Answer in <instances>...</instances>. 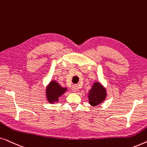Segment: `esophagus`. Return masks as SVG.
Masks as SVG:
<instances>
[{"label": "esophagus", "mask_w": 147, "mask_h": 147, "mask_svg": "<svg viewBox=\"0 0 147 147\" xmlns=\"http://www.w3.org/2000/svg\"><path fill=\"white\" fill-rule=\"evenodd\" d=\"M78 85H73L72 86V87H71V89H72V91H74V92H78Z\"/></svg>", "instance_id": "obj_1"}]
</instances>
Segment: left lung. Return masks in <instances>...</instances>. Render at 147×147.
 I'll list each match as a JSON object with an SVG mask.
<instances>
[{
    "mask_svg": "<svg viewBox=\"0 0 147 147\" xmlns=\"http://www.w3.org/2000/svg\"><path fill=\"white\" fill-rule=\"evenodd\" d=\"M89 104L92 106L101 104L106 98V90L99 82H95L89 91L88 94Z\"/></svg>",
    "mask_w": 147,
    "mask_h": 147,
    "instance_id": "left-lung-1",
    "label": "left lung"
}]
</instances>
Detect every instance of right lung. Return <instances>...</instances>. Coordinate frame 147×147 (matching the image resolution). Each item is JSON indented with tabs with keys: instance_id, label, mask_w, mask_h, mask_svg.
I'll return each instance as SVG.
<instances>
[{
	"instance_id": "right-lung-1",
	"label": "right lung",
	"mask_w": 147,
	"mask_h": 147,
	"mask_svg": "<svg viewBox=\"0 0 147 147\" xmlns=\"http://www.w3.org/2000/svg\"><path fill=\"white\" fill-rule=\"evenodd\" d=\"M67 88L61 87L55 80L50 82L46 88V96L48 102L51 104L58 102L59 98L65 93Z\"/></svg>"
}]
</instances>
